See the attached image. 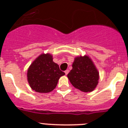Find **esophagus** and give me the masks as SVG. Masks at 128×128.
<instances>
[{
	"mask_svg": "<svg viewBox=\"0 0 128 128\" xmlns=\"http://www.w3.org/2000/svg\"><path fill=\"white\" fill-rule=\"evenodd\" d=\"M64 72H65V74H66V75H67V74L69 73V70H66L64 71Z\"/></svg>",
	"mask_w": 128,
	"mask_h": 128,
	"instance_id": "esophagus-1",
	"label": "esophagus"
}]
</instances>
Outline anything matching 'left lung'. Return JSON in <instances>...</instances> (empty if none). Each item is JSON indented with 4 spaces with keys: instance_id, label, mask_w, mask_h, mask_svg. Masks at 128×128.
Masks as SVG:
<instances>
[{
    "instance_id": "8db88e82",
    "label": "left lung",
    "mask_w": 128,
    "mask_h": 128,
    "mask_svg": "<svg viewBox=\"0 0 128 128\" xmlns=\"http://www.w3.org/2000/svg\"><path fill=\"white\" fill-rule=\"evenodd\" d=\"M68 78L73 86L84 92L93 91L98 83L99 73L87 56L76 57Z\"/></svg>"
}]
</instances>
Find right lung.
Segmentation results:
<instances>
[{
	"instance_id": "add662e5",
	"label": "right lung",
	"mask_w": 128,
	"mask_h": 128,
	"mask_svg": "<svg viewBox=\"0 0 128 128\" xmlns=\"http://www.w3.org/2000/svg\"><path fill=\"white\" fill-rule=\"evenodd\" d=\"M52 59L51 54H41L29 67L27 73L28 82L35 92L47 93L52 91L59 78L65 74Z\"/></svg>"
}]
</instances>
